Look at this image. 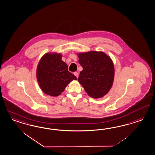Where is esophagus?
Wrapping results in <instances>:
<instances>
[{"label":"esophagus","instance_id":"obj_1","mask_svg":"<svg viewBox=\"0 0 155 155\" xmlns=\"http://www.w3.org/2000/svg\"><path fill=\"white\" fill-rule=\"evenodd\" d=\"M74 75L76 76V77L77 78H78V77H79V73L78 72H74Z\"/></svg>","mask_w":155,"mask_h":155}]
</instances>
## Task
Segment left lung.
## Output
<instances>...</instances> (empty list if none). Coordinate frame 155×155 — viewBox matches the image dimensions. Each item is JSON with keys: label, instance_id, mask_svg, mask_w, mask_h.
<instances>
[{"label": "left lung", "instance_id": "1", "mask_svg": "<svg viewBox=\"0 0 155 155\" xmlns=\"http://www.w3.org/2000/svg\"><path fill=\"white\" fill-rule=\"evenodd\" d=\"M83 67L78 81L89 96L101 98L110 91L114 77V64L110 58L102 51L78 54Z\"/></svg>", "mask_w": 155, "mask_h": 155}]
</instances>
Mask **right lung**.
<instances>
[{"label":"right lung","mask_w":155,"mask_h":155,"mask_svg":"<svg viewBox=\"0 0 155 155\" xmlns=\"http://www.w3.org/2000/svg\"><path fill=\"white\" fill-rule=\"evenodd\" d=\"M61 54H45L38 63L37 79L45 94L58 96L67 85L76 77L68 70V66L62 59Z\"/></svg>","instance_id":"1"}]
</instances>
